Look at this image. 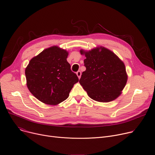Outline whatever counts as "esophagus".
<instances>
[{
    "label": "esophagus",
    "instance_id": "obj_1",
    "mask_svg": "<svg viewBox=\"0 0 155 155\" xmlns=\"http://www.w3.org/2000/svg\"><path fill=\"white\" fill-rule=\"evenodd\" d=\"M81 72L80 71V70H79V71H78L77 72V77H78V78H80V77H81Z\"/></svg>",
    "mask_w": 155,
    "mask_h": 155
}]
</instances>
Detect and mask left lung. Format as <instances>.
Returning <instances> with one entry per match:
<instances>
[{
  "instance_id": "8db88e82",
  "label": "left lung",
  "mask_w": 155,
  "mask_h": 155,
  "mask_svg": "<svg viewBox=\"0 0 155 155\" xmlns=\"http://www.w3.org/2000/svg\"><path fill=\"white\" fill-rule=\"evenodd\" d=\"M80 51L86 57V70L79 81L83 88L94 101L107 103L116 100L127 81L124 63L113 52L103 46Z\"/></svg>"
}]
</instances>
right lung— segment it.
Here are the masks:
<instances>
[{"label": "right lung", "mask_w": 155, "mask_h": 155, "mask_svg": "<svg viewBox=\"0 0 155 155\" xmlns=\"http://www.w3.org/2000/svg\"><path fill=\"white\" fill-rule=\"evenodd\" d=\"M68 52L54 46L32 58L25 68L26 85L31 94L46 104L65 100L78 81L67 58Z\"/></svg>", "instance_id": "obj_1"}]
</instances>
